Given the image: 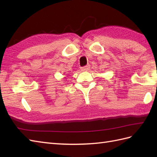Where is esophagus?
Instances as JSON below:
<instances>
[{"mask_svg":"<svg viewBox=\"0 0 157 157\" xmlns=\"http://www.w3.org/2000/svg\"><path fill=\"white\" fill-rule=\"evenodd\" d=\"M89 69H90V65H86V66L82 67H81V70L82 71H88V70H89Z\"/></svg>","mask_w":157,"mask_h":157,"instance_id":"1","label":"esophagus"}]
</instances>
